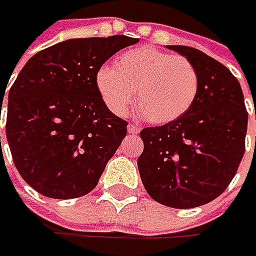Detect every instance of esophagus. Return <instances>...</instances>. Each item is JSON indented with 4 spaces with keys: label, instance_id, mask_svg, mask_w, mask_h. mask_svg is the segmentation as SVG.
I'll return each instance as SVG.
<instances>
[{
    "label": "esophagus",
    "instance_id": "1",
    "mask_svg": "<svg viewBox=\"0 0 256 256\" xmlns=\"http://www.w3.org/2000/svg\"><path fill=\"white\" fill-rule=\"evenodd\" d=\"M128 132L131 134V135L138 134L140 132V126H138V125H135V124H130V125H128Z\"/></svg>",
    "mask_w": 256,
    "mask_h": 256
}]
</instances>
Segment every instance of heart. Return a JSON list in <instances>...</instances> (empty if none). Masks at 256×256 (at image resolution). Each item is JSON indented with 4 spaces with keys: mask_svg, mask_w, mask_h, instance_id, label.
<instances>
[{
    "mask_svg": "<svg viewBox=\"0 0 256 256\" xmlns=\"http://www.w3.org/2000/svg\"><path fill=\"white\" fill-rule=\"evenodd\" d=\"M95 85L115 115L128 112L136 92V106L144 118L164 125L191 110L200 94V74L185 56L140 46L118 55L114 68H100Z\"/></svg>",
    "mask_w": 256,
    "mask_h": 256,
    "instance_id": "obj_1",
    "label": "heart"
}]
</instances>
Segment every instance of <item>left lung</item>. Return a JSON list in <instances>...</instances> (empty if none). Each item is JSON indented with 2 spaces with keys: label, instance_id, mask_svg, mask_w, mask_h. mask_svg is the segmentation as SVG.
Wrapping results in <instances>:
<instances>
[{
  "label": "left lung",
  "instance_id": "obj_1",
  "mask_svg": "<svg viewBox=\"0 0 256 256\" xmlns=\"http://www.w3.org/2000/svg\"><path fill=\"white\" fill-rule=\"evenodd\" d=\"M168 48L195 65L200 94L176 121L140 132L138 168L154 201L188 210L214 201L231 184L245 152L248 112L241 85L225 65L196 48Z\"/></svg>",
  "mask_w": 256,
  "mask_h": 256
}]
</instances>
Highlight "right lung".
<instances>
[{
  "mask_svg": "<svg viewBox=\"0 0 256 256\" xmlns=\"http://www.w3.org/2000/svg\"><path fill=\"white\" fill-rule=\"evenodd\" d=\"M138 41L126 35L68 40L31 56L18 74L8 94L6 141L15 168L41 195L71 200L96 186L128 122L104 104L95 75Z\"/></svg>",
  "mask_w": 256,
  "mask_h": 256,
  "instance_id": "obj_1",
  "label": "right lung"
}]
</instances>
